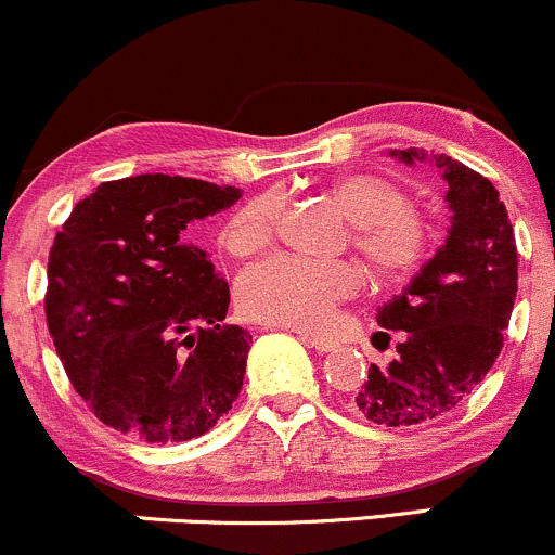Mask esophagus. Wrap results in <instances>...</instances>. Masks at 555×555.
Returning a JSON list of instances; mask_svg holds the SVG:
<instances>
[{"label":"esophagus","mask_w":555,"mask_h":555,"mask_svg":"<svg viewBox=\"0 0 555 555\" xmlns=\"http://www.w3.org/2000/svg\"><path fill=\"white\" fill-rule=\"evenodd\" d=\"M302 343H306L308 347H313V350L319 352H332L334 347H337V343L334 339H326V337H315V334H302Z\"/></svg>","instance_id":"obj_1"}]
</instances>
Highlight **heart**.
I'll use <instances>...</instances> for the list:
<instances>
[{
    "mask_svg": "<svg viewBox=\"0 0 555 555\" xmlns=\"http://www.w3.org/2000/svg\"><path fill=\"white\" fill-rule=\"evenodd\" d=\"M332 197L352 223V242L379 276L395 279L424 258L429 231L408 205L403 186L382 173H350L332 184ZM279 205L255 197L223 223L221 245L234 258L263 249L276 231ZM363 284L361 268L350 260H315L279 253L242 271L236 302L242 313L263 324L321 328L334 310Z\"/></svg>",
    "mask_w": 555,
    "mask_h": 555,
    "instance_id": "heart-1",
    "label": "heart"
}]
</instances>
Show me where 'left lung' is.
<instances>
[{
  "mask_svg": "<svg viewBox=\"0 0 555 555\" xmlns=\"http://www.w3.org/2000/svg\"><path fill=\"white\" fill-rule=\"evenodd\" d=\"M389 155L405 166L429 160L440 168L450 229L435 258L376 310V324L403 339L387 366L371 363L352 403L374 424L413 426L453 411L501 356L519 260L508 212L485 176L418 147Z\"/></svg>",
  "mask_w": 555,
  "mask_h": 555,
  "instance_id": "1",
  "label": "left lung"
}]
</instances>
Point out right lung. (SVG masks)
I'll return each instance as SVG.
<instances>
[{"label": "right lung", "mask_w": 555, "mask_h": 555, "mask_svg": "<svg viewBox=\"0 0 555 555\" xmlns=\"http://www.w3.org/2000/svg\"><path fill=\"white\" fill-rule=\"evenodd\" d=\"M240 197L186 176H129L96 186L57 231L47 326L102 424L186 442L231 411L253 337L223 324L229 284L186 234Z\"/></svg>", "instance_id": "right-lung-1"}]
</instances>
